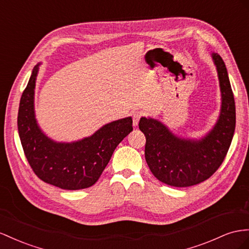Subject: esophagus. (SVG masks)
<instances>
[{
	"instance_id": "1",
	"label": "esophagus",
	"mask_w": 249,
	"mask_h": 249,
	"mask_svg": "<svg viewBox=\"0 0 249 249\" xmlns=\"http://www.w3.org/2000/svg\"><path fill=\"white\" fill-rule=\"evenodd\" d=\"M142 115H143V113L140 112V111L134 112V114H133V125L134 126L138 125L139 120H140V118H141V116H142Z\"/></svg>"
}]
</instances>
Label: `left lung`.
Returning a JSON list of instances; mask_svg holds the SVG:
<instances>
[{
	"mask_svg": "<svg viewBox=\"0 0 249 249\" xmlns=\"http://www.w3.org/2000/svg\"><path fill=\"white\" fill-rule=\"evenodd\" d=\"M218 72L221 109L216 124L199 139L174 134L159 120L141 117L139 129L146 138L144 155L151 172L167 185L186 187L203 182L222 164L236 127V106L225 64L211 53Z\"/></svg>",
	"mask_w": 249,
	"mask_h": 249,
	"instance_id": "1",
	"label": "left lung"
}]
</instances>
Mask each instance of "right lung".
Returning <instances> with one entry per match:
<instances>
[{
    "label": "right lung",
    "mask_w": 249,
    "mask_h": 249,
    "mask_svg": "<svg viewBox=\"0 0 249 249\" xmlns=\"http://www.w3.org/2000/svg\"><path fill=\"white\" fill-rule=\"evenodd\" d=\"M39 65L32 70L18 114V135L26 158L44 182L69 191L87 189L98 180L114 150L133 131L132 117L111 122L91 136L72 142L51 139L36 118L35 89Z\"/></svg>",
    "instance_id": "add662e5"
}]
</instances>
